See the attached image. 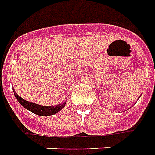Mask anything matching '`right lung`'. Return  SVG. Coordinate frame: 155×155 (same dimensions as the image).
Masks as SVG:
<instances>
[{"mask_svg":"<svg viewBox=\"0 0 155 155\" xmlns=\"http://www.w3.org/2000/svg\"><path fill=\"white\" fill-rule=\"evenodd\" d=\"M13 93H14V95L16 97L17 101L21 104V106H23L27 110L31 111L33 114L39 115V116H50V115L55 114L58 113L62 108H63L66 104L65 102V103L58 104L57 106H41L39 104L31 103V102L23 99L22 97H20L19 95L15 92V90H13Z\"/></svg>","mask_w":155,"mask_h":155,"instance_id":"right-lung-1","label":"right lung"}]
</instances>
